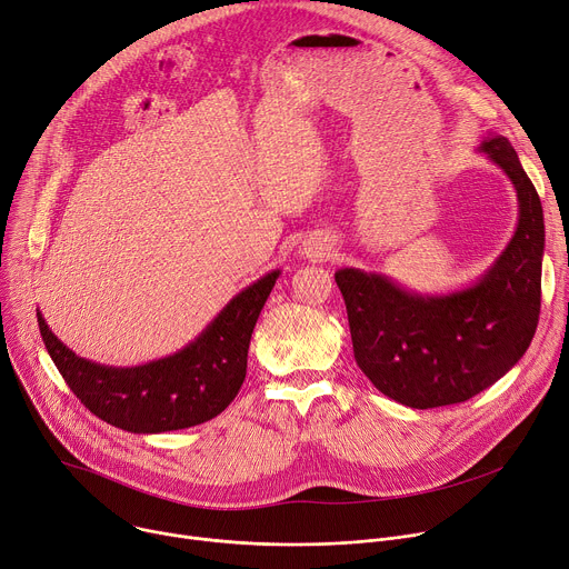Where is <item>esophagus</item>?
I'll list each match as a JSON object with an SVG mask.
<instances>
[{
  "mask_svg": "<svg viewBox=\"0 0 569 569\" xmlns=\"http://www.w3.org/2000/svg\"><path fill=\"white\" fill-rule=\"evenodd\" d=\"M330 250H332V246L330 243H326L323 239H317V241H310L308 243V248H305V254H308L310 259H328L330 257Z\"/></svg>",
  "mask_w": 569,
  "mask_h": 569,
  "instance_id": "34e87169",
  "label": "esophagus"
}]
</instances>
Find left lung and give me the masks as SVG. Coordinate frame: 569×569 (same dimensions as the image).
I'll list each match as a JSON object with an SVG mask.
<instances>
[{"label":"left lung","instance_id":"1","mask_svg":"<svg viewBox=\"0 0 569 569\" xmlns=\"http://www.w3.org/2000/svg\"><path fill=\"white\" fill-rule=\"evenodd\" d=\"M512 182L517 230L469 289L447 296L406 291L387 276L339 269L353 353L385 397L428 410L462 403L495 385L527 353L542 296L545 218L540 196L506 137L480 143Z\"/></svg>","mask_w":569,"mask_h":569}]
</instances>
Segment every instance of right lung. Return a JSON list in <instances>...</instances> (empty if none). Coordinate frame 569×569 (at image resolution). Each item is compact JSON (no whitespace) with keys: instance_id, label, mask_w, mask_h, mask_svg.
<instances>
[{"instance_id":"1","label":"right lung","mask_w":569,"mask_h":569,"mask_svg":"<svg viewBox=\"0 0 569 569\" xmlns=\"http://www.w3.org/2000/svg\"><path fill=\"white\" fill-rule=\"evenodd\" d=\"M280 271L237 293L189 346L141 367H104L74 356L38 312L40 337L74 397L127 432H163L221 415L246 380L257 317Z\"/></svg>"}]
</instances>
